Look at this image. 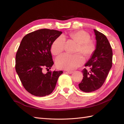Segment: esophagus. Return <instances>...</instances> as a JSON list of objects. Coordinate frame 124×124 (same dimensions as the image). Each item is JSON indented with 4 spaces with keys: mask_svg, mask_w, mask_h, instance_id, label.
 <instances>
[{
    "mask_svg": "<svg viewBox=\"0 0 124 124\" xmlns=\"http://www.w3.org/2000/svg\"><path fill=\"white\" fill-rule=\"evenodd\" d=\"M67 72H68L69 74H71V73H73V71H72V70H68V71H67Z\"/></svg>",
    "mask_w": 124,
    "mask_h": 124,
    "instance_id": "obj_1",
    "label": "esophagus"
}]
</instances>
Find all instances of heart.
Masks as SVG:
<instances>
[{
	"mask_svg": "<svg viewBox=\"0 0 124 124\" xmlns=\"http://www.w3.org/2000/svg\"><path fill=\"white\" fill-rule=\"evenodd\" d=\"M71 38L76 40L78 43L77 52L82 53L86 57H89L95 51V43L91 40L89 34L85 31H79L71 32L69 35ZM66 39L63 36L57 37L52 43L51 51L54 55H58L64 50ZM85 62L83 56L80 53L76 54H63L56 59V65L60 69L69 70L73 69L82 65Z\"/></svg>",
	"mask_w": 124,
	"mask_h": 124,
	"instance_id": "heart-1",
	"label": "heart"
}]
</instances>
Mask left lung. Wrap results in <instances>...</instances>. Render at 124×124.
Returning <instances> with one entry per match:
<instances>
[{"label": "left lung", "mask_w": 124, "mask_h": 124, "mask_svg": "<svg viewBox=\"0 0 124 124\" xmlns=\"http://www.w3.org/2000/svg\"><path fill=\"white\" fill-rule=\"evenodd\" d=\"M97 40L96 48L82 70L83 78L78 84L82 91L89 93L95 91L102 86L112 66L113 53L111 45L104 34L94 29Z\"/></svg>", "instance_id": "obj_1"}]
</instances>
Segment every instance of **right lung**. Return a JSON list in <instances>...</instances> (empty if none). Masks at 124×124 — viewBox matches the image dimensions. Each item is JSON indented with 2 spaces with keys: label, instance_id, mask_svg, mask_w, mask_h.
Listing matches in <instances>:
<instances>
[{
  "label": "right lung",
  "instance_id": "1",
  "mask_svg": "<svg viewBox=\"0 0 124 124\" xmlns=\"http://www.w3.org/2000/svg\"><path fill=\"white\" fill-rule=\"evenodd\" d=\"M62 31L41 29L29 33L22 39L16 56V70L25 89L38 97L53 92L62 71L52 72L51 47ZM48 70L45 74L43 69Z\"/></svg>",
  "mask_w": 124,
  "mask_h": 124
}]
</instances>
